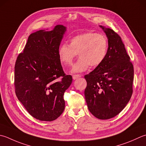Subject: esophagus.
<instances>
[{"label": "esophagus", "mask_w": 146, "mask_h": 146, "mask_svg": "<svg viewBox=\"0 0 146 146\" xmlns=\"http://www.w3.org/2000/svg\"><path fill=\"white\" fill-rule=\"evenodd\" d=\"M73 80H76L77 78H80V77H81V75H78V74H75V75H73Z\"/></svg>", "instance_id": "obj_1"}]
</instances>
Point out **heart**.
I'll use <instances>...</instances> for the list:
<instances>
[{
    "instance_id": "obj_1",
    "label": "heart",
    "mask_w": 146,
    "mask_h": 146,
    "mask_svg": "<svg viewBox=\"0 0 146 146\" xmlns=\"http://www.w3.org/2000/svg\"><path fill=\"white\" fill-rule=\"evenodd\" d=\"M109 43L107 36L92 31L77 35L70 40V44L63 43L59 47L58 55L62 63L70 65L78 53L80 58L72 66L73 72H82L99 66L106 58Z\"/></svg>"
}]
</instances>
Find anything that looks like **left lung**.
<instances>
[{"mask_svg": "<svg viewBox=\"0 0 146 146\" xmlns=\"http://www.w3.org/2000/svg\"><path fill=\"white\" fill-rule=\"evenodd\" d=\"M109 47L104 61L85 75V98L90 112L101 119L113 118L121 112L133 92V66L121 37L110 28L100 26Z\"/></svg>", "mask_w": 146, "mask_h": 146, "instance_id": "1", "label": "left lung"}]
</instances>
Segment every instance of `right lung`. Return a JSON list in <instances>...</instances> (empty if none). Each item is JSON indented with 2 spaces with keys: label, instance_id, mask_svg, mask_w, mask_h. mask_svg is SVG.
Wrapping results in <instances>:
<instances>
[{
  "label": "right lung",
  "instance_id": "obj_1",
  "mask_svg": "<svg viewBox=\"0 0 146 146\" xmlns=\"http://www.w3.org/2000/svg\"><path fill=\"white\" fill-rule=\"evenodd\" d=\"M37 31L28 36L14 66L16 95L30 115L40 121L55 120L64 111V94L72 76L62 70L58 50L66 29Z\"/></svg>",
  "mask_w": 146,
  "mask_h": 146
}]
</instances>
